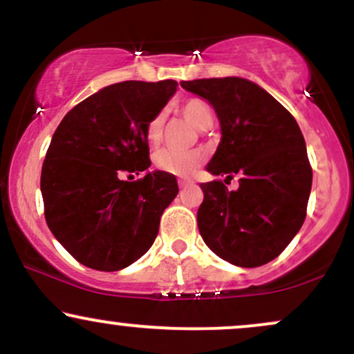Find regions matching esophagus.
Returning <instances> with one entry per match:
<instances>
[{
	"instance_id": "1",
	"label": "esophagus",
	"mask_w": 354,
	"mask_h": 354,
	"mask_svg": "<svg viewBox=\"0 0 354 354\" xmlns=\"http://www.w3.org/2000/svg\"><path fill=\"white\" fill-rule=\"evenodd\" d=\"M178 185H180V188H186V186L193 185V181H191V180H178Z\"/></svg>"
}]
</instances>
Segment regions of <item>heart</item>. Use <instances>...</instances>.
Returning a JSON list of instances; mask_svg holds the SVG:
<instances>
[{
	"mask_svg": "<svg viewBox=\"0 0 354 354\" xmlns=\"http://www.w3.org/2000/svg\"><path fill=\"white\" fill-rule=\"evenodd\" d=\"M180 113L189 124L196 129H208L213 123V113L208 104L201 100H188L180 104ZM163 135V116L156 115L151 118L148 126H146V141L149 146H156L161 141ZM203 160V153L200 151H171V149H163L154 156V165L160 171H165L173 176H191L198 168H200Z\"/></svg>",
	"mask_w": 354,
	"mask_h": 354,
	"instance_id": "obj_1",
	"label": "heart"
}]
</instances>
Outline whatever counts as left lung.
Masks as SVG:
<instances>
[{"label":"left lung","mask_w":354,"mask_h":354,"mask_svg":"<svg viewBox=\"0 0 354 354\" xmlns=\"http://www.w3.org/2000/svg\"><path fill=\"white\" fill-rule=\"evenodd\" d=\"M216 113L221 140L206 171L231 180L201 183L198 228L219 258L241 268L270 263L301 230L313 171L298 123L281 103L253 81L226 78L181 81ZM225 180V181H226Z\"/></svg>","instance_id":"1"}]
</instances>
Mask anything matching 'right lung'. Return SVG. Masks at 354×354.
Here are the masks:
<instances>
[{"label": "right lung", "instance_id": "1", "mask_svg": "<svg viewBox=\"0 0 354 354\" xmlns=\"http://www.w3.org/2000/svg\"><path fill=\"white\" fill-rule=\"evenodd\" d=\"M173 80L123 81L63 118L41 169L48 228L81 265L120 271L151 248L178 194L173 174L149 171L146 126L176 93ZM123 172H145L136 182Z\"/></svg>", "mask_w": 354, "mask_h": 354}]
</instances>
